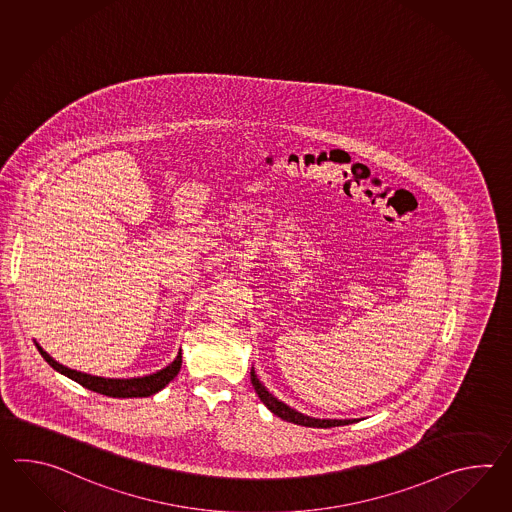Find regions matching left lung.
Here are the masks:
<instances>
[{"label":"left lung","mask_w":512,"mask_h":512,"mask_svg":"<svg viewBox=\"0 0 512 512\" xmlns=\"http://www.w3.org/2000/svg\"><path fill=\"white\" fill-rule=\"evenodd\" d=\"M251 384L255 387V391H257V395L261 398L262 404L270 409L273 415L281 417L283 421L294 422V424L307 426V428H334V426H347V424L358 422L356 419H316V417H308L305 413L290 408L288 404H284L283 400L273 397L272 393L257 378V373H255L253 367H251Z\"/></svg>","instance_id":"obj_1"}]
</instances>
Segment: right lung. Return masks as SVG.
<instances>
[{"mask_svg": "<svg viewBox=\"0 0 512 512\" xmlns=\"http://www.w3.org/2000/svg\"><path fill=\"white\" fill-rule=\"evenodd\" d=\"M35 345L38 353L44 356L47 364L51 365L60 375L68 376V378L75 380L80 386L86 387L90 391H95V393L106 395V397L132 398L156 395L158 391H161L163 387L171 382L174 376L180 373V367H182V349H180V353L174 358L172 364L163 367L161 371L152 373V375L137 376V378H104V376L80 373V371H75V369H69L66 365L58 364L57 360L53 356H49L36 341Z\"/></svg>", "mask_w": 512, "mask_h": 512, "instance_id": "1", "label": "right lung"}]
</instances>
